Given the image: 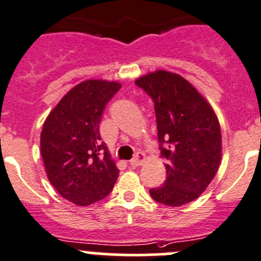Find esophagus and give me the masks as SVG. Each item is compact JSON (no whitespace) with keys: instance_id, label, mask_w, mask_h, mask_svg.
I'll list each match as a JSON object with an SVG mask.
<instances>
[{"instance_id":"esophagus-1","label":"esophagus","mask_w":261,"mask_h":261,"mask_svg":"<svg viewBox=\"0 0 261 261\" xmlns=\"http://www.w3.org/2000/svg\"><path fill=\"white\" fill-rule=\"evenodd\" d=\"M145 160H146L145 154H144V152H138V154L131 159L130 163L133 165H143L144 163H145Z\"/></svg>"}]
</instances>
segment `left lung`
I'll use <instances>...</instances> for the list:
<instances>
[{
    "label": "left lung",
    "instance_id": "left-lung-1",
    "mask_svg": "<svg viewBox=\"0 0 261 261\" xmlns=\"http://www.w3.org/2000/svg\"><path fill=\"white\" fill-rule=\"evenodd\" d=\"M154 101L158 139L167 178L150 196L179 207L198 198L210 186L222 159L217 115L198 89L177 73L155 70L135 81Z\"/></svg>",
    "mask_w": 261,
    "mask_h": 261
}]
</instances>
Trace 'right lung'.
Returning a JSON list of instances; mask_svg holds the SVG:
<instances>
[{"label": "right lung", "instance_id": "add662e5", "mask_svg": "<svg viewBox=\"0 0 261 261\" xmlns=\"http://www.w3.org/2000/svg\"><path fill=\"white\" fill-rule=\"evenodd\" d=\"M121 88L117 81L87 80L63 96L45 118L40 151L50 183L77 206L103 199L120 170L99 135L107 102Z\"/></svg>", "mask_w": 261, "mask_h": 261}]
</instances>
